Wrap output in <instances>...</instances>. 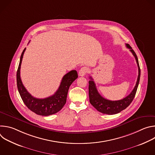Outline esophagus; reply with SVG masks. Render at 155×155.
I'll return each instance as SVG.
<instances>
[{
    "mask_svg": "<svg viewBox=\"0 0 155 155\" xmlns=\"http://www.w3.org/2000/svg\"><path fill=\"white\" fill-rule=\"evenodd\" d=\"M88 68L86 67H83L80 69V71H79V75L81 77L84 76L87 72H88Z\"/></svg>",
    "mask_w": 155,
    "mask_h": 155,
    "instance_id": "34e87169",
    "label": "esophagus"
}]
</instances>
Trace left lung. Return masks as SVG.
<instances>
[{
  "label": "left lung",
  "mask_w": 155,
  "mask_h": 155,
  "mask_svg": "<svg viewBox=\"0 0 155 155\" xmlns=\"http://www.w3.org/2000/svg\"><path fill=\"white\" fill-rule=\"evenodd\" d=\"M126 45L127 48L130 49V52L135 57L136 60L137 66H138V70H139V75L137 80V82L136 86L133 90L132 92L126 97L123 99L119 101H110L102 97L99 92L96 86V84L93 81V79L91 77H90L91 80L89 81V97H90V102L91 104L99 112H101L104 114L107 115H114L117 114L121 112L122 110L126 108L133 101L137 90V87L140 81V69L139 67V64L138 61L137 56L134 52V51L132 49L129 44H126Z\"/></svg>",
  "instance_id": "8db88e82"
}]
</instances>
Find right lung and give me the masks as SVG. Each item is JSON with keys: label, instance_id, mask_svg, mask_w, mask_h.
<instances>
[{"label": "right lung", "instance_id": "right-lung-1", "mask_svg": "<svg viewBox=\"0 0 155 155\" xmlns=\"http://www.w3.org/2000/svg\"><path fill=\"white\" fill-rule=\"evenodd\" d=\"M25 50L26 48L21 55L16 73L17 87L21 97L26 107L38 115L49 116L54 114L60 111L66 103L69 87L78 77L77 72L73 70L66 74L61 80L58 90L53 96L44 99L35 98L27 91L20 77L21 64Z\"/></svg>", "mask_w": 155, "mask_h": 155}]
</instances>
